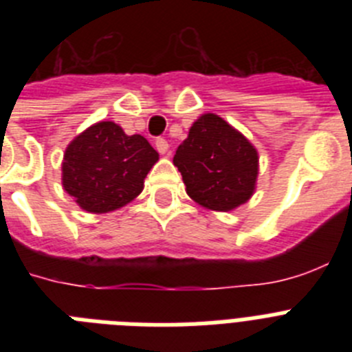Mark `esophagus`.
<instances>
[{
	"mask_svg": "<svg viewBox=\"0 0 352 352\" xmlns=\"http://www.w3.org/2000/svg\"><path fill=\"white\" fill-rule=\"evenodd\" d=\"M155 146H157L158 153H160V155H167V153H169V144H167V141L164 138H157V139H155Z\"/></svg>",
	"mask_w": 352,
	"mask_h": 352,
	"instance_id": "esophagus-1",
	"label": "esophagus"
}]
</instances>
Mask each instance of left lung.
Here are the masks:
<instances>
[{
	"label": "left lung",
	"instance_id": "8db88e82",
	"mask_svg": "<svg viewBox=\"0 0 352 352\" xmlns=\"http://www.w3.org/2000/svg\"><path fill=\"white\" fill-rule=\"evenodd\" d=\"M186 194L213 211L241 206L256 190L257 149L226 120L206 113L194 121L173 158Z\"/></svg>",
	"mask_w": 352,
	"mask_h": 352
}]
</instances>
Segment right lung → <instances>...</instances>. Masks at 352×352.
Masks as SVG:
<instances>
[{"mask_svg":"<svg viewBox=\"0 0 352 352\" xmlns=\"http://www.w3.org/2000/svg\"><path fill=\"white\" fill-rule=\"evenodd\" d=\"M157 160L158 153L142 135H126L113 121H100L67 146L61 183L84 211L107 213L141 194Z\"/></svg>","mask_w":352,"mask_h":352,"instance_id":"obj_1","label":"right lung"}]
</instances>
